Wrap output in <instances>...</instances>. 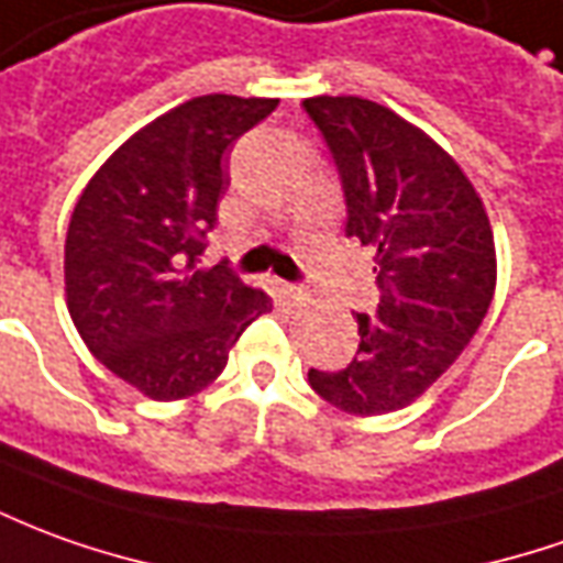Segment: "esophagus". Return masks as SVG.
<instances>
[{"mask_svg": "<svg viewBox=\"0 0 563 563\" xmlns=\"http://www.w3.org/2000/svg\"><path fill=\"white\" fill-rule=\"evenodd\" d=\"M288 294H290V300H297V303H306V300L312 297V294H309V288H303V285H290Z\"/></svg>", "mask_w": 563, "mask_h": 563, "instance_id": "esophagus-1", "label": "esophagus"}]
</instances>
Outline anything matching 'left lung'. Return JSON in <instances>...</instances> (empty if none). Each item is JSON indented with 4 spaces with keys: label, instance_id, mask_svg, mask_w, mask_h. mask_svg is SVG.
<instances>
[{
    "label": "left lung",
    "instance_id": "1",
    "mask_svg": "<svg viewBox=\"0 0 563 563\" xmlns=\"http://www.w3.org/2000/svg\"><path fill=\"white\" fill-rule=\"evenodd\" d=\"M346 192V235L374 251L377 316L358 319V355L309 371L343 413L379 417L417 401L482 328L496 244L478 189L422 128L364 97H306Z\"/></svg>",
    "mask_w": 563,
    "mask_h": 563
}]
</instances>
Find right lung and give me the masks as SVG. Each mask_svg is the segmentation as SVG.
<instances>
[{
    "label": "right lung",
    "instance_id": "obj_1",
    "mask_svg": "<svg viewBox=\"0 0 563 563\" xmlns=\"http://www.w3.org/2000/svg\"><path fill=\"white\" fill-rule=\"evenodd\" d=\"M275 107V97H192L131 134L73 208L69 319L97 362L153 401L211 386L244 328L273 309L227 266L196 263L230 186V146Z\"/></svg>",
    "mask_w": 563,
    "mask_h": 563
}]
</instances>
